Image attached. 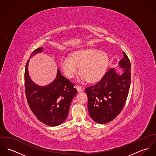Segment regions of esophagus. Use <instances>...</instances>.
I'll return each instance as SVG.
<instances>
[{
	"label": "esophagus",
	"mask_w": 156,
	"mask_h": 156,
	"mask_svg": "<svg viewBox=\"0 0 156 156\" xmlns=\"http://www.w3.org/2000/svg\"><path fill=\"white\" fill-rule=\"evenodd\" d=\"M75 87H76V88L78 92H82V91L83 90L82 89V87H79V86L76 85V86H75Z\"/></svg>",
	"instance_id": "1"
}]
</instances>
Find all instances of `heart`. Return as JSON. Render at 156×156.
I'll return each instance as SVG.
<instances>
[{
    "mask_svg": "<svg viewBox=\"0 0 156 156\" xmlns=\"http://www.w3.org/2000/svg\"><path fill=\"white\" fill-rule=\"evenodd\" d=\"M109 64L108 54L96 48H84L77 50L71 56H64L61 66L64 74L69 78L76 76L80 68L81 79L94 82L104 74Z\"/></svg>",
    "mask_w": 156,
    "mask_h": 156,
    "instance_id": "1",
    "label": "heart"
}]
</instances>
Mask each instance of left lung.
<instances>
[{"label":"left lung","mask_w":156,"mask_h":156,"mask_svg":"<svg viewBox=\"0 0 156 156\" xmlns=\"http://www.w3.org/2000/svg\"><path fill=\"white\" fill-rule=\"evenodd\" d=\"M123 54L124 58L119 62L123 69L122 73H117L112 68L98 82L85 89L89 115L97 123L102 124L113 120L126 102L131 82V64L124 51Z\"/></svg>","instance_id":"1"}]
</instances>
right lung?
I'll return each mask as SVG.
<instances>
[{
    "instance_id": "1",
    "label": "right lung",
    "mask_w": 156,
    "mask_h": 156,
    "mask_svg": "<svg viewBox=\"0 0 156 156\" xmlns=\"http://www.w3.org/2000/svg\"><path fill=\"white\" fill-rule=\"evenodd\" d=\"M43 47L35 49L30 56L41 53ZM27 61L24 71L25 93L30 110L41 122L49 126H57L67 119L69 106L77 90L74 85L64 77L59 69L56 79L49 85L41 87L30 79Z\"/></svg>"
}]
</instances>
